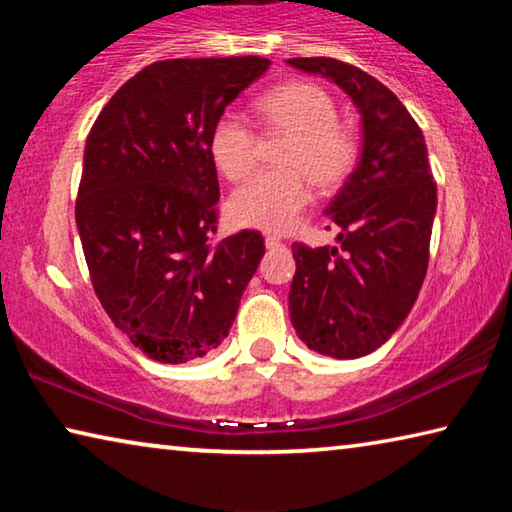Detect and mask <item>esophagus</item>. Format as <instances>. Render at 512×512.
I'll return each mask as SVG.
<instances>
[{
  "instance_id": "obj_1",
  "label": "esophagus",
  "mask_w": 512,
  "mask_h": 512,
  "mask_svg": "<svg viewBox=\"0 0 512 512\" xmlns=\"http://www.w3.org/2000/svg\"><path fill=\"white\" fill-rule=\"evenodd\" d=\"M266 248H268V250L287 248V241H282L280 237H273V235H268V237H266Z\"/></svg>"
}]
</instances>
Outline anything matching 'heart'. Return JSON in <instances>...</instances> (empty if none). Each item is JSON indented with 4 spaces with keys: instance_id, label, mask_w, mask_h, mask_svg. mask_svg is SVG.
<instances>
[{
    "instance_id": "heart-1",
    "label": "heart",
    "mask_w": 512,
    "mask_h": 512,
    "mask_svg": "<svg viewBox=\"0 0 512 512\" xmlns=\"http://www.w3.org/2000/svg\"><path fill=\"white\" fill-rule=\"evenodd\" d=\"M266 128L291 133L280 164L262 171L230 198V216L239 225L266 232H287L314 201L309 178L318 187L348 180L359 160V137L339 121V106L323 85L284 83L257 99ZM259 135L237 112H223L210 131V155L225 178L241 180L257 167Z\"/></svg>"
}]
</instances>
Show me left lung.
Returning <instances> with one entry per match:
<instances>
[{"label":"left lung","mask_w":512,"mask_h":512,"mask_svg":"<svg viewBox=\"0 0 512 512\" xmlns=\"http://www.w3.org/2000/svg\"><path fill=\"white\" fill-rule=\"evenodd\" d=\"M350 94L363 117L361 162L332 203L339 248L291 246V323L334 359L375 352L409 316L427 275L436 183L420 126L375 76L336 58H289Z\"/></svg>","instance_id":"8db88e82"}]
</instances>
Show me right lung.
Wrapping results in <instances>:
<instances>
[{"label": "right lung", "instance_id": "1", "mask_svg": "<svg viewBox=\"0 0 512 512\" xmlns=\"http://www.w3.org/2000/svg\"><path fill=\"white\" fill-rule=\"evenodd\" d=\"M268 65L262 56L158 60L112 94L85 140L76 225L92 287L153 361L219 348L264 257L257 230L216 239L210 131Z\"/></svg>", "mask_w": 512, "mask_h": 512}]
</instances>
